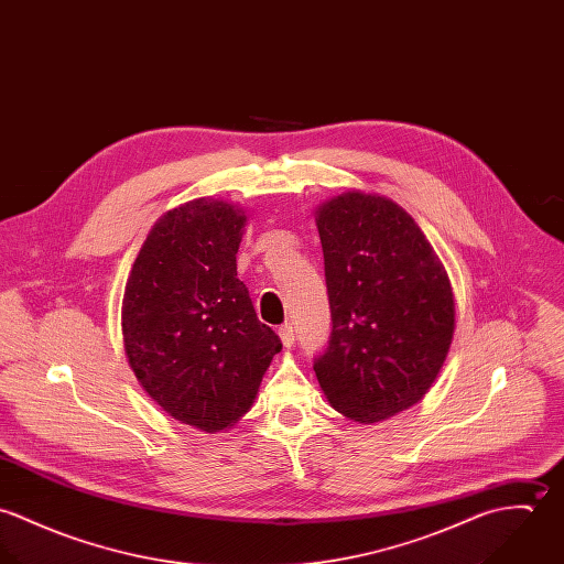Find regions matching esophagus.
Listing matches in <instances>:
<instances>
[{
	"label": "esophagus",
	"instance_id": "1",
	"mask_svg": "<svg viewBox=\"0 0 564 564\" xmlns=\"http://www.w3.org/2000/svg\"><path fill=\"white\" fill-rule=\"evenodd\" d=\"M278 336H280V340H282L284 347H291V345L295 343V329H293V325H291V323L280 325V327H278Z\"/></svg>",
	"mask_w": 564,
	"mask_h": 564
}]
</instances>
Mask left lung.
<instances>
[{"mask_svg": "<svg viewBox=\"0 0 564 564\" xmlns=\"http://www.w3.org/2000/svg\"><path fill=\"white\" fill-rule=\"evenodd\" d=\"M332 311L315 373L334 410L378 423L434 384L456 325L436 251L393 199L349 191L317 208Z\"/></svg>", "mask_w": 564, "mask_h": 564, "instance_id": "left-lung-1", "label": "left lung"}]
</instances>
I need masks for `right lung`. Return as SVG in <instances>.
I'll list each match as a JSON object with an SVG mask.
<instances>
[{"label": "right lung", "instance_id": "add662e5", "mask_svg": "<svg viewBox=\"0 0 564 564\" xmlns=\"http://www.w3.org/2000/svg\"><path fill=\"white\" fill-rule=\"evenodd\" d=\"M247 215L221 199L164 213L143 242L121 306L128 362L166 414L204 432L235 425L282 349L237 278Z\"/></svg>", "mask_w": 564, "mask_h": 564}]
</instances>
